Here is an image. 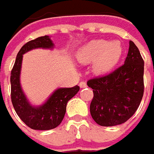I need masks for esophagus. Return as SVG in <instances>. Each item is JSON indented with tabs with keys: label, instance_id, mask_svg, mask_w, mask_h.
<instances>
[{
	"label": "esophagus",
	"instance_id": "1",
	"mask_svg": "<svg viewBox=\"0 0 154 154\" xmlns=\"http://www.w3.org/2000/svg\"><path fill=\"white\" fill-rule=\"evenodd\" d=\"M79 87L80 88H86L87 87V84L85 81H81V82L79 83Z\"/></svg>",
	"mask_w": 154,
	"mask_h": 154
}]
</instances>
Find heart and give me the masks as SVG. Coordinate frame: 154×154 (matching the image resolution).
<instances>
[{"label":"heart","instance_id":"obj_1","mask_svg":"<svg viewBox=\"0 0 154 154\" xmlns=\"http://www.w3.org/2000/svg\"><path fill=\"white\" fill-rule=\"evenodd\" d=\"M122 53L123 48L119 40L109 42L106 40H94L81 47L77 57L79 61L83 64L94 61V72L102 75L109 72L117 65Z\"/></svg>","mask_w":154,"mask_h":154}]
</instances>
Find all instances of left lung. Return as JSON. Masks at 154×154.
Here are the masks:
<instances>
[{"mask_svg": "<svg viewBox=\"0 0 154 154\" xmlns=\"http://www.w3.org/2000/svg\"><path fill=\"white\" fill-rule=\"evenodd\" d=\"M143 69L144 61L140 52L130 40L124 65L87 82L94 93L90 114L97 124L115 126L134 114L143 95Z\"/></svg>", "mask_w": 154, "mask_h": 154, "instance_id": "8db88e82", "label": "left lung"}]
</instances>
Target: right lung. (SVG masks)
Returning <instances> with one entry per match:
<instances>
[{"instance_id": "obj_1", "label": "right lung", "mask_w": 154, "mask_h": 154, "mask_svg": "<svg viewBox=\"0 0 154 154\" xmlns=\"http://www.w3.org/2000/svg\"><path fill=\"white\" fill-rule=\"evenodd\" d=\"M37 48L53 49L54 44L50 36L45 35L30 40L21 47L11 74V96L16 114L28 127L35 130H50L60 124L65 117L68 101L79 92V87L75 85L72 88L57 89L42 105H31L23 92L20 75L23 54Z\"/></svg>"}]
</instances>
